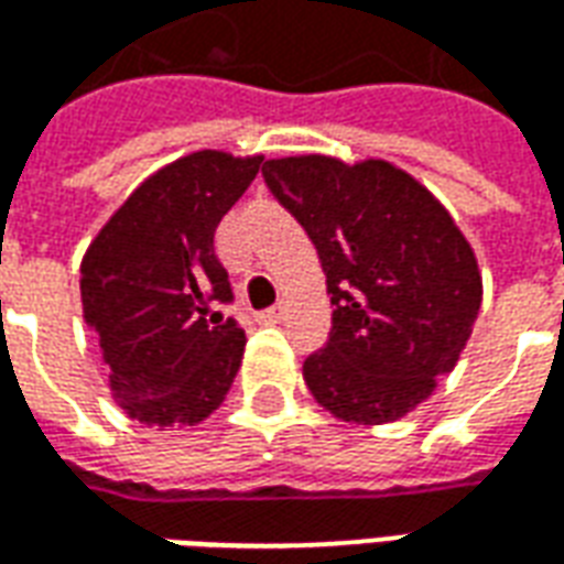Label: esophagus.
Listing matches in <instances>:
<instances>
[{
	"label": "esophagus",
	"instance_id": "34e87169",
	"mask_svg": "<svg viewBox=\"0 0 564 564\" xmlns=\"http://www.w3.org/2000/svg\"><path fill=\"white\" fill-rule=\"evenodd\" d=\"M283 311H286V307L274 305V307H269V311H262V314H259V319H262V323H278V319L283 317Z\"/></svg>",
	"mask_w": 564,
	"mask_h": 564
}]
</instances>
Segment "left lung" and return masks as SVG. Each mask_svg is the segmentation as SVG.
<instances>
[{
	"label": "left lung",
	"instance_id": "8db88e82",
	"mask_svg": "<svg viewBox=\"0 0 564 564\" xmlns=\"http://www.w3.org/2000/svg\"><path fill=\"white\" fill-rule=\"evenodd\" d=\"M271 196L314 241L332 295L329 341L305 383L344 423L399 420L453 371L480 311V271L447 208L392 162L265 160Z\"/></svg>",
	"mask_w": 564,
	"mask_h": 564
}]
</instances>
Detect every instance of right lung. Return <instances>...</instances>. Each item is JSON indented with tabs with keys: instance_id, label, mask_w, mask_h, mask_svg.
<instances>
[{
	"instance_id": "1",
	"label": "right lung",
	"mask_w": 564,
	"mask_h": 564,
	"mask_svg": "<svg viewBox=\"0 0 564 564\" xmlns=\"http://www.w3.org/2000/svg\"><path fill=\"white\" fill-rule=\"evenodd\" d=\"M262 156L198 150L120 205L84 257V319L102 347L117 404L148 425H193L232 387L245 329L214 314L232 302L214 232Z\"/></svg>"
}]
</instances>
